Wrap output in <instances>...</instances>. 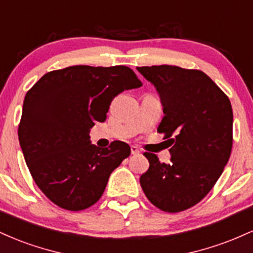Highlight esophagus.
<instances>
[{"mask_svg":"<svg viewBox=\"0 0 253 253\" xmlns=\"http://www.w3.org/2000/svg\"><path fill=\"white\" fill-rule=\"evenodd\" d=\"M130 152H132V155H138L140 151H139L138 147L134 146V145H132V146H130Z\"/></svg>","mask_w":253,"mask_h":253,"instance_id":"34e87169","label":"esophagus"}]
</instances>
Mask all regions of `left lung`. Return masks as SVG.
Wrapping results in <instances>:
<instances>
[{
  "label": "left lung",
  "mask_w": 253,
  "mask_h": 253,
  "mask_svg": "<svg viewBox=\"0 0 253 253\" xmlns=\"http://www.w3.org/2000/svg\"><path fill=\"white\" fill-rule=\"evenodd\" d=\"M156 86L164 118L157 132L170 145L171 162L145 152L149 170L140 185L168 213L189 210L215 185L231 156L233 112L227 95L205 72L173 65L136 68Z\"/></svg>",
  "instance_id": "1"
}]
</instances>
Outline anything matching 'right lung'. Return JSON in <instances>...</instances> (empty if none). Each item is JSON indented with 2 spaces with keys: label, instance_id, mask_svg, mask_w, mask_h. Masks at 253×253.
<instances>
[{
  "label": "right lung",
  "instance_id": "add662e5",
  "mask_svg": "<svg viewBox=\"0 0 253 253\" xmlns=\"http://www.w3.org/2000/svg\"><path fill=\"white\" fill-rule=\"evenodd\" d=\"M143 85L128 66L76 65L45 74L25 96L19 141L39 189L66 211H78L102 196L113 170L130 155L124 141L90 144L113 98Z\"/></svg>",
  "mask_w": 253,
  "mask_h": 253
}]
</instances>
